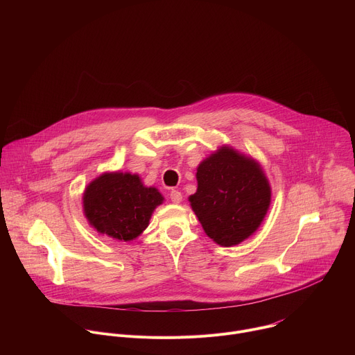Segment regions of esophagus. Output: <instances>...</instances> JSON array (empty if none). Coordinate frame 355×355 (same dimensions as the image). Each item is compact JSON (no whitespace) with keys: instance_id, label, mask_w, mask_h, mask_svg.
Segmentation results:
<instances>
[{"instance_id":"obj_1","label":"esophagus","mask_w":355,"mask_h":355,"mask_svg":"<svg viewBox=\"0 0 355 355\" xmlns=\"http://www.w3.org/2000/svg\"><path fill=\"white\" fill-rule=\"evenodd\" d=\"M170 199H171V202H174V204H180V202L182 200V195H181L180 191L173 189V191L170 192Z\"/></svg>"}]
</instances>
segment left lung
Listing matches in <instances>:
<instances>
[{"instance_id": "obj_1", "label": "left lung", "mask_w": 355, "mask_h": 355, "mask_svg": "<svg viewBox=\"0 0 355 355\" xmlns=\"http://www.w3.org/2000/svg\"><path fill=\"white\" fill-rule=\"evenodd\" d=\"M196 180L191 207L214 241L236 245L257 230L270 207L271 188L254 160L222 147L200 163Z\"/></svg>"}]
</instances>
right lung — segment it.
Segmentation results:
<instances>
[{"mask_svg": "<svg viewBox=\"0 0 355 355\" xmlns=\"http://www.w3.org/2000/svg\"><path fill=\"white\" fill-rule=\"evenodd\" d=\"M84 214L96 232L116 240H133L163 202L156 188H146L137 175L107 173L84 192Z\"/></svg>", "mask_w": 355, "mask_h": 355, "instance_id": "obj_1", "label": "right lung"}]
</instances>
